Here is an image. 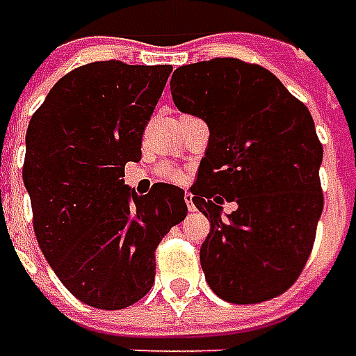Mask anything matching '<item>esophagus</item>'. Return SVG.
I'll list each match as a JSON object with an SVG mask.
<instances>
[{"label": "esophagus", "instance_id": "34e87169", "mask_svg": "<svg viewBox=\"0 0 356 356\" xmlns=\"http://www.w3.org/2000/svg\"><path fill=\"white\" fill-rule=\"evenodd\" d=\"M184 201H186V205H188V211L193 213V211H195V205H193V195H191V193H186V195H184Z\"/></svg>", "mask_w": 356, "mask_h": 356}]
</instances>
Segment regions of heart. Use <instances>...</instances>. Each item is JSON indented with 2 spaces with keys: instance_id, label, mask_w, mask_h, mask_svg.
I'll use <instances>...</instances> for the list:
<instances>
[{
  "instance_id": "obj_1",
  "label": "heart",
  "mask_w": 356,
  "mask_h": 356,
  "mask_svg": "<svg viewBox=\"0 0 356 356\" xmlns=\"http://www.w3.org/2000/svg\"><path fill=\"white\" fill-rule=\"evenodd\" d=\"M159 174H161L165 180H168V182H184V178H186V174H184L182 168L170 165V163H163V165L159 166Z\"/></svg>"
}]
</instances>
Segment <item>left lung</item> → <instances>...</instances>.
Wrapping results in <instances>:
<instances>
[{"instance_id": "1", "label": "left lung", "mask_w": 356, "mask_h": 356, "mask_svg": "<svg viewBox=\"0 0 356 356\" xmlns=\"http://www.w3.org/2000/svg\"><path fill=\"white\" fill-rule=\"evenodd\" d=\"M170 92L211 130L191 186L211 222L199 251L209 286L236 305L278 297L303 272L324 207L311 113L270 70L234 57L176 69ZM224 198L238 203L228 219Z\"/></svg>"}]
</instances>
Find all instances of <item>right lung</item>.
Segmentation results:
<instances>
[{
	"label": "right lung",
	"mask_w": 356,
	"mask_h": 356,
	"mask_svg": "<svg viewBox=\"0 0 356 356\" xmlns=\"http://www.w3.org/2000/svg\"><path fill=\"white\" fill-rule=\"evenodd\" d=\"M170 65L95 61L70 70L30 118L22 180L38 243L82 303L118 311L155 282V249L188 214L184 191L155 184L138 197L124 165L142 136Z\"/></svg>",
	"instance_id": "add662e5"
}]
</instances>
